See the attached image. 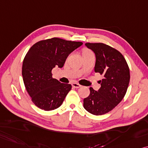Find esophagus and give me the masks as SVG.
<instances>
[{
	"label": "esophagus",
	"mask_w": 148,
	"mask_h": 148,
	"mask_svg": "<svg viewBox=\"0 0 148 148\" xmlns=\"http://www.w3.org/2000/svg\"><path fill=\"white\" fill-rule=\"evenodd\" d=\"M72 86L74 88H80L81 86L80 84L76 83V82H73V83H72Z\"/></svg>",
	"instance_id": "1"
}]
</instances>
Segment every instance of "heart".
<instances>
[{
	"mask_svg": "<svg viewBox=\"0 0 148 148\" xmlns=\"http://www.w3.org/2000/svg\"><path fill=\"white\" fill-rule=\"evenodd\" d=\"M90 53H92V51H90L88 49H84L83 51H82V56H84V55H87V54H90Z\"/></svg>",
	"mask_w": 148,
	"mask_h": 148,
	"instance_id": "b5f03b06",
	"label": "heart"
}]
</instances>
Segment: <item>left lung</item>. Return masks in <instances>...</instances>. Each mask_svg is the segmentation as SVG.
<instances>
[{"label": "left lung", "instance_id": "obj_1", "mask_svg": "<svg viewBox=\"0 0 148 148\" xmlns=\"http://www.w3.org/2000/svg\"><path fill=\"white\" fill-rule=\"evenodd\" d=\"M85 45L95 54V72L104 78L100 80L98 91L90 87V95L84 99L83 106L89 113L102 115L113 110L125 97L130 81L129 68L121 52L113 47L101 42Z\"/></svg>", "mask_w": 148, "mask_h": 148}]
</instances>
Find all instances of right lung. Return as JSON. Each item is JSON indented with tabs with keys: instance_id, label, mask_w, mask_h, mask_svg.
Listing matches in <instances>:
<instances>
[{
	"instance_id": "obj_1",
	"label": "right lung",
	"mask_w": 148,
	"mask_h": 148,
	"mask_svg": "<svg viewBox=\"0 0 148 148\" xmlns=\"http://www.w3.org/2000/svg\"><path fill=\"white\" fill-rule=\"evenodd\" d=\"M82 45L55 37L38 41L29 49L23 61L22 76L35 106L50 111L62 105L72 85L53 78L51 72L56 66L62 68L69 54Z\"/></svg>"
}]
</instances>
